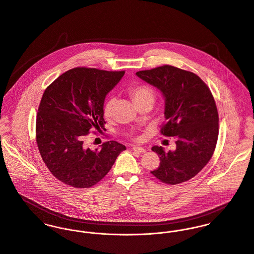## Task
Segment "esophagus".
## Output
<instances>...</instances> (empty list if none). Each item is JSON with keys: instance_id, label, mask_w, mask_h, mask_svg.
I'll use <instances>...</instances> for the list:
<instances>
[{"instance_id": "34e87169", "label": "esophagus", "mask_w": 254, "mask_h": 254, "mask_svg": "<svg viewBox=\"0 0 254 254\" xmlns=\"http://www.w3.org/2000/svg\"><path fill=\"white\" fill-rule=\"evenodd\" d=\"M132 150H133V151H135V152L138 153L146 152V150H145L144 148H142V147H137V146H133V147H132Z\"/></svg>"}]
</instances>
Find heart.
<instances>
[{
    "instance_id": "obj_1",
    "label": "heart",
    "mask_w": 254,
    "mask_h": 254,
    "mask_svg": "<svg viewBox=\"0 0 254 254\" xmlns=\"http://www.w3.org/2000/svg\"><path fill=\"white\" fill-rule=\"evenodd\" d=\"M129 93L135 104L146 101L153 103L155 99L154 90L150 86L145 85V84H140V85L131 87L129 90ZM115 103H116V98L114 96H109L107 101L105 102L104 107H103V113L106 118H110L112 116Z\"/></svg>"
}]
</instances>
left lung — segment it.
I'll use <instances>...</instances> for the list:
<instances>
[{"mask_svg": "<svg viewBox=\"0 0 254 254\" xmlns=\"http://www.w3.org/2000/svg\"><path fill=\"white\" fill-rule=\"evenodd\" d=\"M136 75L158 88L165 97V136H176V150L153 146L160 166L151 172L164 184L178 185L195 177L211 159L219 134L214 97L195 73L165 64L140 70Z\"/></svg>", "mask_w": 254, "mask_h": 254, "instance_id": "8db88e82", "label": "left lung"}]
</instances>
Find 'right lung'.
<instances>
[{"instance_id":"right-lung-1","label":"right lung","mask_w":254,"mask_h":254,"mask_svg":"<svg viewBox=\"0 0 254 254\" xmlns=\"http://www.w3.org/2000/svg\"><path fill=\"white\" fill-rule=\"evenodd\" d=\"M124 74V70L78 66L64 72L44 91L36 118V142L52 175L64 185L93 187L126 150L114 140L95 150L83 143L91 128H104L106 95Z\"/></svg>"}]
</instances>
